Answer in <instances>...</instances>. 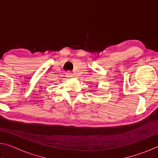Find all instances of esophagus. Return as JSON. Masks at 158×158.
Masks as SVG:
<instances>
[{
	"instance_id": "obj_1",
	"label": "esophagus",
	"mask_w": 158,
	"mask_h": 158,
	"mask_svg": "<svg viewBox=\"0 0 158 158\" xmlns=\"http://www.w3.org/2000/svg\"><path fill=\"white\" fill-rule=\"evenodd\" d=\"M68 75H69V77H73V74H69Z\"/></svg>"
}]
</instances>
